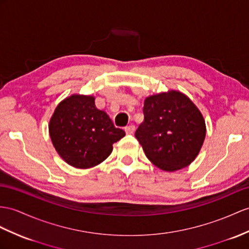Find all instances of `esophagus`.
Wrapping results in <instances>:
<instances>
[{
  "mask_svg": "<svg viewBox=\"0 0 249 249\" xmlns=\"http://www.w3.org/2000/svg\"><path fill=\"white\" fill-rule=\"evenodd\" d=\"M124 131H125L126 134H133V133H134V131H135V126L133 125V124L128 125V126H125V128H124Z\"/></svg>",
  "mask_w": 249,
  "mask_h": 249,
  "instance_id": "obj_1",
  "label": "esophagus"
}]
</instances>
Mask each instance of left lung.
Returning <instances> with one entry per match:
<instances>
[{"label": "left lung", "mask_w": 249, "mask_h": 249, "mask_svg": "<svg viewBox=\"0 0 249 249\" xmlns=\"http://www.w3.org/2000/svg\"><path fill=\"white\" fill-rule=\"evenodd\" d=\"M143 115L135 137L153 165L174 172L196 159L205 141L206 124L189 97L175 89L148 96Z\"/></svg>", "instance_id": "obj_1"}]
</instances>
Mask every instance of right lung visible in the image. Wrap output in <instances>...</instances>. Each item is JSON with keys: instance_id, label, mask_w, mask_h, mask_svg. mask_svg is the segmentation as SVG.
<instances>
[{"instance_id": "right-lung-1", "label": "right lung", "mask_w": 249, "mask_h": 249, "mask_svg": "<svg viewBox=\"0 0 249 249\" xmlns=\"http://www.w3.org/2000/svg\"><path fill=\"white\" fill-rule=\"evenodd\" d=\"M48 131L60 157L70 166L89 169L99 165L112 153L113 143L125 133L98 110L95 97L72 94L54 108Z\"/></svg>"}]
</instances>
